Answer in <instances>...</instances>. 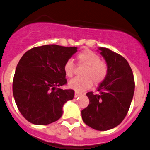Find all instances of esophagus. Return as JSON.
<instances>
[{
    "mask_svg": "<svg viewBox=\"0 0 150 150\" xmlns=\"http://www.w3.org/2000/svg\"><path fill=\"white\" fill-rule=\"evenodd\" d=\"M82 96V93H79V92H77V91H75V97H79V96Z\"/></svg>",
    "mask_w": 150,
    "mask_h": 150,
    "instance_id": "obj_1",
    "label": "esophagus"
}]
</instances>
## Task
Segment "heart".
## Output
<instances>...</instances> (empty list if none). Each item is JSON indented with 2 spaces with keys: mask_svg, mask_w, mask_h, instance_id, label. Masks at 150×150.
<instances>
[{
  "mask_svg": "<svg viewBox=\"0 0 150 150\" xmlns=\"http://www.w3.org/2000/svg\"><path fill=\"white\" fill-rule=\"evenodd\" d=\"M79 65L86 66L82 71L83 77L70 80L69 88L76 91H83L93 84H100L106 79L108 71L106 62L100 60V56L91 50H84L77 55ZM63 71L67 77L71 78L75 74V66L71 60H67L63 66Z\"/></svg>",
  "mask_w": 150,
  "mask_h": 150,
  "instance_id": "heart-1",
  "label": "heart"
}]
</instances>
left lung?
Wrapping results in <instances>:
<instances>
[{
    "mask_svg": "<svg viewBox=\"0 0 150 150\" xmlns=\"http://www.w3.org/2000/svg\"><path fill=\"white\" fill-rule=\"evenodd\" d=\"M100 54L107 62L108 75L97 91L88 92L89 104L81 112L83 122L99 131L109 130L119 125L129 112L135 83L132 69L124 57L104 47Z\"/></svg>",
    "mask_w": 150,
    "mask_h": 150,
    "instance_id": "1",
    "label": "left lung"
}]
</instances>
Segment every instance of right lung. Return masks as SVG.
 <instances>
[{
    "label": "right lung",
    "mask_w": 150,
    "mask_h": 150,
    "mask_svg": "<svg viewBox=\"0 0 150 150\" xmlns=\"http://www.w3.org/2000/svg\"><path fill=\"white\" fill-rule=\"evenodd\" d=\"M77 47L45 45L25 53L18 62L13 81V94L18 110L29 122L46 125L62 116V106L74 98L67 83L65 62Z\"/></svg>",
    "instance_id": "1"
}]
</instances>
